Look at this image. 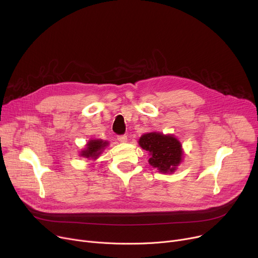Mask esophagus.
<instances>
[{"label": "esophagus", "instance_id": "1", "mask_svg": "<svg viewBox=\"0 0 258 258\" xmlns=\"http://www.w3.org/2000/svg\"><path fill=\"white\" fill-rule=\"evenodd\" d=\"M118 141L119 142H126L127 141V136H126V135H119Z\"/></svg>", "mask_w": 258, "mask_h": 258}]
</instances>
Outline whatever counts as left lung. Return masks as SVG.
Instances as JSON below:
<instances>
[{
  "instance_id": "obj_1",
  "label": "left lung",
  "mask_w": 258,
  "mask_h": 258,
  "mask_svg": "<svg viewBox=\"0 0 258 258\" xmlns=\"http://www.w3.org/2000/svg\"><path fill=\"white\" fill-rule=\"evenodd\" d=\"M143 150L150 152V164L161 172H172L182 160V145L173 136L148 133L139 140Z\"/></svg>"
}]
</instances>
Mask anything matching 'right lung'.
<instances>
[{
	"label": "right lung",
	"mask_w": 258,
	"mask_h": 258,
	"mask_svg": "<svg viewBox=\"0 0 258 258\" xmlns=\"http://www.w3.org/2000/svg\"><path fill=\"white\" fill-rule=\"evenodd\" d=\"M106 145H107V142L102 141L100 139L99 140H91L88 142L86 150L81 153V156L86 157V158L96 159Z\"/></svg>",
	"instance_id": "add662e5"
}]
</instances>
